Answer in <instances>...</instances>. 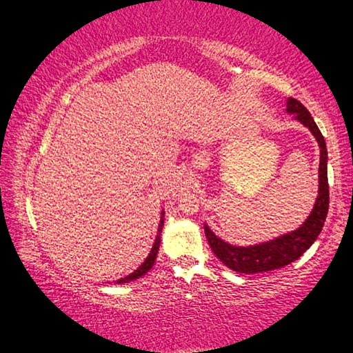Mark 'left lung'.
<instances>
[{"mask_svg":"<svg viewBox=\"0 0 353 353\" xmlns=\"http://www.w3.org/2000/svg\"><path fill=\"white\" fill-rule=\"evenodd\" d=\"M286 110L296 113V118L303 126H307L316 137L321 148V162H319V194L312 214L297 230L283 235L277 240L256 244L250 248H236L224 243L213 232L204 225L207 241L210 244L213 254L224 263L232 271L241 274H256L274 271L279 268L290 265L297 260L305 250L316 241L324 227L328 213V179H327V146L319 128L316 126L313 117L305 109V105L299 103L297 99L290 98Z\"/></svg>","mask_w":353,"mask_h":353,"instance_id":"1","label":"left lung"}]
</instances>
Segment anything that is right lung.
I'll return each mask as SVG.
<instances>
[{"label": "right lung", "instance_id": "obj_1", "mask_svg": "<svg viewBox=\"0 0 353 353\" xmlns=\"http://www.w3.org/2000/svg\"><path fill=\"white\" fill-rule=\"evenodd\" d=\"M162 227H163V218L160 219L159 235H157V238H155V243H154V246H152V249H151V254L148 255V259L141 263V266L139 268V270H135L132 274H129L128 277L119 279L117 283H128V282H132V280L139 279V277H141V276H145V274H146L149 270H151L152 265H154V261H155V256H157V252H159V246H160V232H162Z\"/></svg>", "mask_w": 353, "mask_h": 353}]
</instances>
